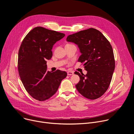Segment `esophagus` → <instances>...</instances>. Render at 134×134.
I'll list each match as a JSON object with an SVG mask.
<instances>
[{
	"label": "esophagus",
	"instance_id": "1",
	"mask_svg": "<svg viewBox=\"0 0 134 134\" xmlns=\"http://www.w3.org/2000/svg\"><path fill=\"white\" fill-rule=\"evenodd\" d=\"M67 74L69 76H71V75H73L74 74V72L73 71H68L67 72Z\"/></svg>",
	"mask_w": 134,
	"mask_h": 134
}]
</instances>
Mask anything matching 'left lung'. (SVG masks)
I'll list each match as a JSON object with an SVG mask.
<instances>
[{
  "mask_svg": "<svg viewBox=\"0 0 134 134\" xmlns=\"http://www.w3.org/2000/svg\"><path fill=\"white\" fill-rule=\"evenodd\" d=\"M66 40L77 44L81 55L78 61L84 63L87 74H75L80 77L76 85L79 93L94 100L109 87L115 69L113 50L108 40L98 30L91 28L69 35Z\"/></svg>",
  "mask_w": 134,
  "mask_h": 134,
  "instance_id": "1",
  "label": "left lung"
}]
</instances>
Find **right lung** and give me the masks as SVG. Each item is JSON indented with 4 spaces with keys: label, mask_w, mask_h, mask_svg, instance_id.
<instances>
[{
    "label": "right lung",
    "mask_w": 134,
    "mask_h": 134,
    "mask_svg": "<svg viewBox=\"0 0 134 134\" xmlns=\"http://www.w3.org/2000/svg\"><path fill=\"white\" fill-rule=\"evenodd\" d=\"M63 33L36 27L27 34L20 47L18 69L22 83L34 99L45 101L55 94L65 71H47V59L53 56L51 49Z\"/></svg>",
    "instance_id": "obj_1"
}]
</instances>
